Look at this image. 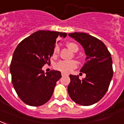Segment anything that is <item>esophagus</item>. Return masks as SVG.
Returning <instances> with one entry per match:
<instances>
[{
    "mask_svg": "<svg viewBox=\"0 0 124 124\" xmlns=\"http://www.w3.org/2000/svg\"><path fill=\"white\" fill-rule=\"evenodd\" d=\"M61 75H62V77H64V76H67V74H65V73H63V72H62V73H61Z\"/></svg>",
    "mask_w": 124,
    "mask_h": 124,
    "instance_id": "esophagus-1",
    "label": "esophagus"
}]
</instances>
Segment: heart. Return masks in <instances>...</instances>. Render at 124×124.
Wrapping results in <instances>:
<instances>
[{"label":"heart","mask_w":124,"mask_h":124,"mask_svg":"<svg viewBox=\"0 0 124 124\" xmlns=\"http://www.w3.org/2000/svg\"><path fill=\"white\" fill-rule=\"evenodd\" d=\"M68 48L74 53L77 52L79 49L78 45L73 42H69L66 44ZM60 48L58 46H55L53 51V57H56L59 53ZM78 66V64L74 60H60L57 62L54 66V68L58 71H61L65 74H68L71 71Z\"/></svg>","instance_id":"heart-1"}]
</instances>
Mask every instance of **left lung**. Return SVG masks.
Instances as JSON below:
<instances>
[{
  "label": "left lung",
  "mask_w": 124,
  "mask_h": 124,
  "mask_svg": "<svg viewBox=\"0 0 124 124\" xmlns=\"http://www.w3.org/2000/svg\"><path fill=\"white\" fill-rule=\"evenodd\" d=\"M84 48L86 62L80 71L85 78L70 75L68 92L72 101L82 106L99 101L108 91L113 76L112 60L110 52L101 40L85 33H69Z\"/></svg>",
  "instance_id": "obj_1"
}]
</instances>
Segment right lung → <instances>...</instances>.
<instances>
[{
	"label": "right lung",
	"mask_w": 124,
	"mask_h": 124,
	"mask_svg": "<svg viewBox=\"0 0 124 124\" xmlns=\"http://www.w3.org/2000/svg\"><path fill=\"white\" fill-rule=\"evenodd\" d=\"M67 33L38 31L20 42L14 50L10 67L16 92L24 103L39 106L50 100L56 81L61 78L59 71L45 74L42 68L50 62L56 40Z\"/></svg>",
	"instance_id": "1"
}]
</instances>
